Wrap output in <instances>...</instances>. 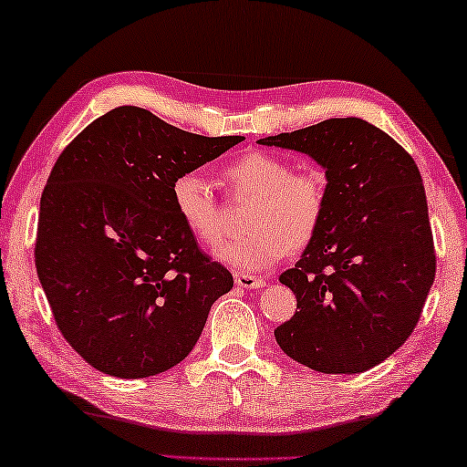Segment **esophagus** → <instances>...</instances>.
Returning <instances> with one entry per match:
<instances>
[{"label":"esophagus","mask_w":467,"mask_h":467,"mask_svg":"<svg viewBox=\"0 0 467 467\" xmlns=\"http://www.w3.org/2000/svg\"><path fill=\"white\" fill-rule=\"evenodd\" d=\"M235 285L246 287V289H258L266 285V279L256 277V275H248V273H235Z\"/></svg>","instance_id":"obj_1"}]
</instances>
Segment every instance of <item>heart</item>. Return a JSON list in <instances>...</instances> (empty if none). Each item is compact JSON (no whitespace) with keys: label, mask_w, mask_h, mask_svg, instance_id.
Segmentation results:
<instances>
[{"label":"heart","mask_w":467,"mask_h":467,"mask_svg":"<svg viewBox=\"0 0 467 467\" xmlns=\"http://www.w3.org/2000/svg\"><path fill=\"white\" fill-rule=\"evenodd\" d=\"M221 175L234 201L250 198L244 215L248 234L215 250L221 263L246 273L265 271L317 238L327 211L323 171L292 170L284 157L248 150L232 159ZM171 202L198 242L217 246L223 240V209L202 175L180 173L171 182Z\"/></svg>","instance_id":"heart-1"}]
</instances>
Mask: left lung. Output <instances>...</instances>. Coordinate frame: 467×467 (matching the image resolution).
<instances>
[{
    "label": "left lung",
    "mask_w": 467,
    "mask_h": 467,
    "mask_svg": "<svg viewBox=\"0 0 467 467\" xmlns=\"http://www.w3.org/2000/svg\"><path fill=\"white\" fill-rule=\"evenodd\" d=\"M261 144L306 152L327 175L323 225L279 277L297 310L275 339L312 370H368L408 341L437 273L418 165L360 118L325 119Z\"/></svg>",
    "instance_id": "obj_1"
}]
</instances>
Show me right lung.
Masks as SVG:
<instances>
[{
    "label": "right lung",
    "mask_w": 467,
    "mask_h": 467,
    "mask_svg": "<svg viewBox=\"0 0 467 467\" xmlns=\"http://www.w3.org/2000/svg\"><path fill=\"white\" fill-rule=\"evenodd\" d=\"M242 140L124 105L61 150L41 194L35 265L57 328L93 368L144 379L196 346L234 277L182 223L171 182Z\"/></svg>",
    "instance_id": "add662e5"
}]
</instances>
